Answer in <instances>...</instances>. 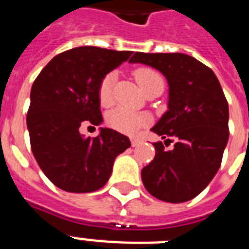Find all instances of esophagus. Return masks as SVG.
I'll list each match as a JSON object with an SVG mask.
<instances>
[{"mask_svg": "<svg viewBox=\"0 0 249 249\" xmlns=\"http://www.w3.org/2000/svg\"><path fill=\"white\" fill-rule=\"evenodd\" d=\"M130 142H132V146H133V147H136V146H138V144H140L141 142H142V141H141L140 138H136V137H132V138H130Z\"/></svg>", "mask_w": 249, "mask_h": 249, "instance_id": "obj_1", "label": "esophagus"}]
</instances>
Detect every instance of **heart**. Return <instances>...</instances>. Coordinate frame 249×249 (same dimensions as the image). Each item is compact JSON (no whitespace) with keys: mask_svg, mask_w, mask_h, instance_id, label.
I'll use <instances>...</instances> for the list:
<instances>
[{"mask_svg":"<svg viewBox=\"0 0 249 249\" xmlns=\"http://www.w3.org/2000/svg\"><path fill=\"white\" fill-rule=\"evenodd\" d=\"M136 80L141 89L146 91L154 85H164V80L159 72L147 67H142L134 72ZM116 81V72H109L101 81L98 95L103 106H109L113 102V85ZM109 126L124 134H136L142 126L150 123V116L146 113L136 112L125 107H117L112 109L107 116Z\"/></svg>","mask_w":249,"mask_h":249,"instance_id":"heart-1","label":"heart"}]
</instances>
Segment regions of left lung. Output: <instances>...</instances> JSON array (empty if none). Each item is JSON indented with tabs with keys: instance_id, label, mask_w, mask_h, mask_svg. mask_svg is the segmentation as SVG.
I'll use <instances>...</instances> for the list:
<instances>
[{
	"instance_id": "obj_1",
	"label": "left lung",
	"mask_w": 249,
	"mask_h": 249,
	"mask_svg": "<svg viewBox=\"0 0 249 249\" xmlns=\"http://www.w3.org/2000/svg\"><path fill=\"white\" fill-rule=\"evenodd\" d=\"M130 63H143L165 76L168 111L152 132L173 142L172 150L155 142V158L142 169L152 196L183 203L197 196L216 176L229 140V105L214 72L181 53H136Z\"/></svg>"
}]
</instances>
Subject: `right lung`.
I'll list each match as a JSON object with an SVG mask.
<instances>
[{"mask_svg": "<svg viewBox=\"0 0 249 249\" xmlns=\"http://www.w3.org/2000/svg\"><path fill=\"white\" fill-rule=\"evenodd\" d=\"M133 52L81 46L54 56L31 89L27 113L33 156L45 176L68 193H91L107 183L116 156L130 147L126 136L101 128L84 137L83 124L103 121L98 89Z\"/></svg>", "mask_w": 249, "mask_h": 249, "instance_id": "right-lung-1", "label": "right lung"}]
</instances>
